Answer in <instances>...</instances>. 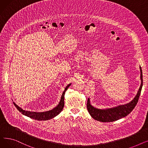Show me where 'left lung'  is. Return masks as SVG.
Masks as SVG:
<instances>
[{
  "label": "left lung",
  "instance_id": "8db88e82",
  "mask_svg": "<svg viewBox=\"0 0 148 148\" xmlns=\"http://www.w3.org/2000/svg\"><path fill=\"white\" fill-rule=\"evenodd\" d=\"M140 70L141 80L140 87L137 92L136 96L131 102L125 104L119 105L117 107H114L113 108H106V109H99V108H97L92 106L90 103V99L88 98L87 103V108L89 114L93 118L97 121L103 122H113L125 117L126 116H127L133 111L138 102L143 86L142 70L140 66Z\"/></svg>",
  "mask_w": 148,
  "mask_h": 148
}]
</instances>
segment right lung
Instances as JSON below:
<instances>
[{
  "mask_svg": "<svg viewBox=\"0 0 148 148\" xmlns=\"http://www.w3.org/2000/svg\"><path fill=\"white\" fill-rule=\"evenodd\" d=\"M71 85V84H69L66 86L64 92L62 93V97L60 98V102L59 103V104L53 108L51 110L46 111L44 112H30V111H26L22 109L21 107L18 106L14 102H13L15 106L18 109V110L21 112L23 114H24L27 117H29L30 118H32L35 120L38 121H47L55 117L58 114H59L61 111L63 110L64 107V95L66 90L68 89L69 86Z\"/></svg>",
  "mask_w": 148,
  "mask_h": 148,
  "instance_id": "obj_1",
  "label": "right lung"
}]
</instances>
